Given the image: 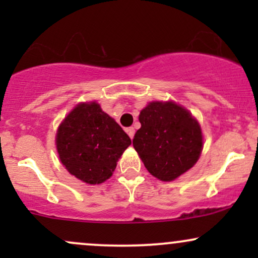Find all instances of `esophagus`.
<instances>
[{"mask_svg": "<svg viewBox=\"0 0 258 258\" xmlns=\"http://www.w3.org/2000/svg\"><path fill=\"white\" fill-rule=\"evenodd\" d=\"M126 132H127V135L130 136V138H133V136H135V128H133V127H128V128H126Z\"/></svg>", "mask_w": 258, "mask_h": 258, "instance_id": "34e87169", "label": "esophagus"}]
</instances>
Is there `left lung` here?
I'll list each match as a JSON object with an SVG mask.
<instances>
[{"label":"left lung","instance_id":"1","mask_svg":"<svg viewBox=\"0 0 258 258\" xmlns=\"http://www.w3.org/2000/svg\"><path fill=\"white\" fill-rule=\"evenodd\" d=\"M133 147L150 174L176 179L197 164L203 150L199 122L173 102H152L139 114Z\"/></svg>","mask_w":258,"mask_h":258}]
</instances>
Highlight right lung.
<instances>
[{
  "instance_id": "1",
  "label": "right lung",
  "mask_w": 258,
  "mask_h": 258,
  "mask_svg": "<svg viewBox=\"0 0 258 258\" xmlns=\"http://www.w3.org/2000/svg\"><path fill=\"white\" fill-rule=\"evenodd\" d=\"M55 144L61 164L73 176L99 184L110 178L131 139L98 103L91 102L80 103L68 114Z\"/></svg>"
}]
</instances>
